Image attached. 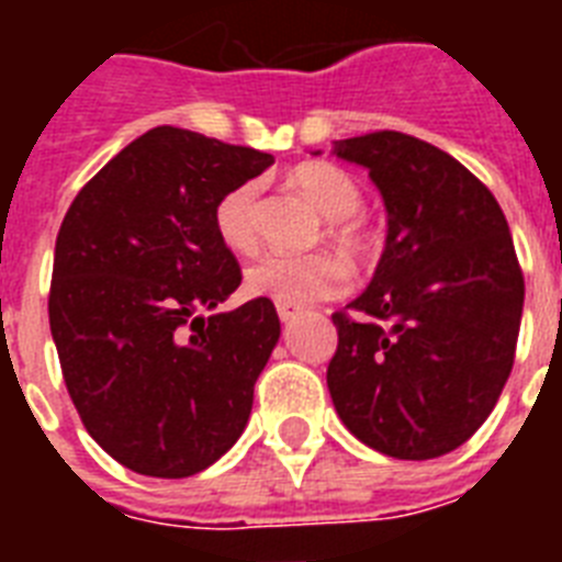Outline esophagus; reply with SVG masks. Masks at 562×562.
Masks as SVG:
<instances>
[{"instance_id": "34e87169", "label": "esophagus", "mask_w": 562, "mask_h": 562, "mask_svg": "<svg viewBox=\"0 0 562 562\" xmlns=\"http://www.w3.org/2000/svg\"><path fill=\"white\" fill-rule=\"evenodd\" d=\"M277 315H280L282 324H291V321H297L300 317V308H291V306H277Z\"/></svg>"}]
</instances>
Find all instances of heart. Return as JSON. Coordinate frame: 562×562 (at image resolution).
<instances>
[{"instance_id": "1", "label": "heart", "mask_w": 562, "mask_h": 562, "mask_svg": "<svg viewBox=\"0 0 562 562\" xmlns=\"http://www.w3.org/2000/svg\"><path fill=\"white\" fill-rule=\"evenodd\" d=\"M289 187L303 194L329 224L326 238L341 250L350 262H370L379 250V236L361 215L359 180L335 162H303L289 175ZM218 238L236 254H250L259 245V192L254 183H241L227 192L215 206ZM350 285L347 265L333 254L294 256L265 254L247 265L245 289L254 297L273 300L277 306L306 308L321 300L341 294Z\"/></svg>"}]
</instances>
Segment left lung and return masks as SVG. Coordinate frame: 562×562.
Returning a JSON list of instances; mask_svg holds the SVG:
<instances>
[{"mask_svg":"<svg viewBox=\"0 0 562 562\" xmlns=\"http://www.w3.org/2000/svg\"><path fill=\"white\" fill-rule=\"evenodd\" d=\"M370 171L387 241L344 312L326 384L370 449L428 461L467 443L514 370L525 277L498 201L446 151L400 131L335 143Z\"/></svg>","mask_w":562,"mask_h":562,"instance_id":"left-lung-1","label":"left lung"}]
</instances>
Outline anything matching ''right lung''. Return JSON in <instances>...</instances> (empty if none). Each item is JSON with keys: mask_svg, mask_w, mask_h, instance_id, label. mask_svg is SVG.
Returning a JSON list of instances; mask_svg holds the SVG:
<instances>
[{"mask_svg": "<svg viewBox=\"0 0 562 562\" xmlns=\"http://www.w3.org/2000/svg\"><path fill=\"white\" fill-rule=\"evenodd\" d=\"M271 154L154 127L75 194L55 245L48 326L83 428L122 467L187 479L245 431L280 341L271 300L201 317L241 285L215 229Z\"/></svg>", "mask_w": 562, "mask_h": 562, "instance_id": "right-lung-1", "label": "right lung"}]
</instances>
